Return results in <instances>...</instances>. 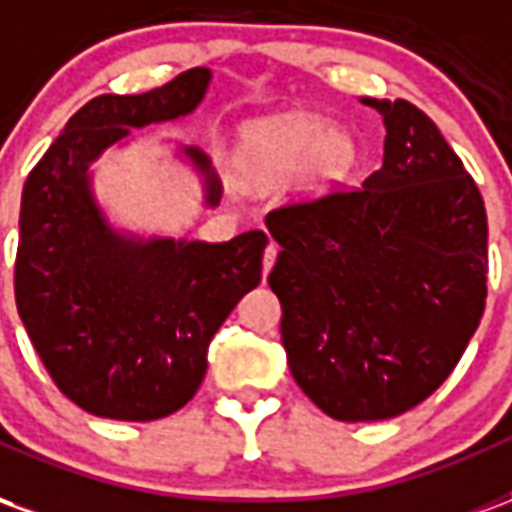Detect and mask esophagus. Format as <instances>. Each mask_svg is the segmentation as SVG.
Here are the masks:
<instances>
[{"instance_id": "obj_1", "label": "esophagus", "mask_w": 512, "mask_h": 512, "mask_svg": "<svg viewBox=\"0 0 512 512\" xmlns=\"http://www.w3.org/2000/svg\"><path fill=\"white\" fill-rule=\"evenodd\" d=\"M277 255H279V246L271 241V244L266 246V252H263V277H268V271H271V266H274Z\"/></svg>"}]
</instances>
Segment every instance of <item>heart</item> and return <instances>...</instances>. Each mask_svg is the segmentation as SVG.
<instances>
[{
    "label": "heart",
    "mask_w": 512,
    "mask_h": 512,
    "mask_svg": "<svg viewBox=\"0 0 512 512\" xmlns=\"http://www.w3.org/2000/svg\"><path fill=\"white\" fill-rule=\"evenodd\" d=\"M356 156V139L345 128L312 115H279L246 128L238 169L255 186H279L301 169L304 186L323 191L348 178Z\"/></svg>",
    "instance_id": "b5f03b06"
}]
</instances>
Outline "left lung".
<instances>
[{
  "mask_svg": "<svg viewBox=\"0 0 512 512\" xmlns=\"http://www.w3.org/2000/svg\"><path fill=\"white\" fill-rule=\"evenodd\" d=\"M362 104L384 117L381 169L266 216L282 246L268 285L290 373L343 422L397 417L433 395L488 293V219L463 161L414 104Z\"/></svg>",
  "mask_w": 512,
  "mask_h": 512,
  "instance_id": "8db88e82",
  "label": "left lung"
}]
</instances>
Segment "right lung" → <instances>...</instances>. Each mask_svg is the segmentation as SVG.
<instances>
[{
	"mask_svg": "<svg viewBox=\"0 0 512 512\" xmlns=\"http://www.w3.org/2000/svg\"><path fill=\"white\" fill-rule=\"evenodd\" d=\"M211 84L191 68L142 95H98L62 128L21 194L16 307L65 397L95 417L150 422L189 403L208 345L260 285L263 230L233 241L117 233L95 202L90 164L131 128L191 115ZM219 205L222 183L200 147H183Z\"/></svg>",
	"mask_w": 512,
	"mask_h": 512,
	"instance_id": "right-lung-1",
	"label": "right lung"
}]
</instances>
